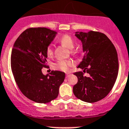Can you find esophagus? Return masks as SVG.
<instances>
[{
  "label": "esophagus",
  "mask_w": 129,
  "mask_h": 129,
  "mask_svg": "<svg viewBox=\"0 0 129 129\" xmlns=\"http://www.w3.org/2000/svg\"><path fill=\"white\" fill-rule=\"evenodd\" d=\"M71 75V73L70 72H68V73H66V76H67V77H68L69 76Z\"/></svg>",
  "instance_id": "esophagus-1"
}]
</instances>
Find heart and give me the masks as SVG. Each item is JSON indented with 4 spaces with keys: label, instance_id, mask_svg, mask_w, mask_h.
<instances>
[{
    "label": "heart",
    "instance_id": "obj_1",
    "mask_svg": "<svg viewBox=\"0 0 129 129\" xmlns=\"http://www.w3.org/2000/svg\"><path fill=\"white\" fill-rule=\"evenodd\" d=\"M59 42L62 46H65L69 50H72L71 52L72 53H74L76 52L75 50H72L75 46V43L71 36L67 35V34L62 35V37L59 39ZM46 52L48 56H52L53 53V45L52 44H48L46 46ZM74 62L71 60H59V61H56L53 64V67L55 70H61V71L63 72H68L70 69V67L74 66Z\"/></svg>",
    "mask_w": 129,
    "mask_h": 129
}]
</instances>
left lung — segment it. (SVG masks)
Instances as JSON below:
<instances>
[{
	"label": "left lung",
	"instance_id": "obj_1",
	"mask_svg": "<svg viewBox=\"0 0 129 129\" xmlns=\"http://www.w3.org/2000/svg\"><path fill=\"white\" fill-rule=\"evenodd\" d=\"M83 44L84 57L77 68L83 72L74 74L77 77L73 92L77 98L87 103H94L105 98L118 77L119 63L114 44L106 35L98 31L76 32L75 35Z\"/></svg>",
	"mask_w": 129,
	"mask_h": 129
}]
</instances>
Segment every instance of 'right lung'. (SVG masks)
<instances>
[{
	"mask_svg": "<svg viewBox=\"0 0 129 129\" xmlns=\"http://www.w3.org/2000/svg\"><path fill=\"white\" fill-rule=\"evenodd\" d=\"M57 32L46 28H31L24 31L15 41L11 55V71L18 87L29 100L46 103L59 94L64 72L52 71L44 76L46 67V46Z\"/></svg>",
	"mask_w": 129,
	"mask_h": 129,
	"instance_id": "obj_1",
	"label": "right lung"
}]
</instances>
